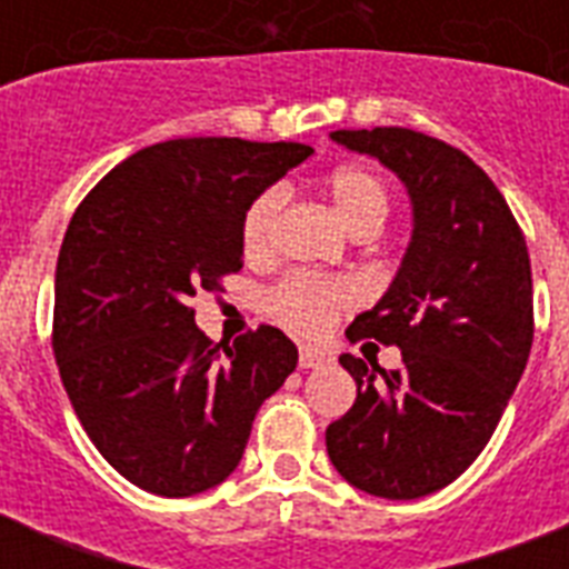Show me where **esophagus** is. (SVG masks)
Returning a JSON list of instances; mask_svg holds the SVG:
<instances>
[{
  "label": "esophagus",
  "instance_id": "34e87169",
  "mask_svg": "<svg viewBox=\"0 0 569 569\" xmlns=\"http://www.w3.org/2000/svg\"><path fill=\"white\" fill-rule=\"evenodd\" d=\"M298 363H301V369H319V366L328 363V355H325L321 348L303 346L301 357H298Z\"/></svg>",
  "mask_w": 569,
  "mask_h": 569
}]
</instances>
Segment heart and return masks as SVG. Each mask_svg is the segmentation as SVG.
I'll list each match as a JSON object with an SVG mask.
<instances>
[{"label": "heart", "instance_id": "obj_1", "mask_svg": "<svg viewBox=\"0 0 569 569\" xmlns=\"http://www.w3.org/2000/svg\"><path fill=\"white\" fill-rule=\"evenodd\" d=\"M328 197L337 214L357 239H372L389 214V189L383 177L369 164H342L328 177ZM289 191L286 186H268L259 191L241 218V244L253 257L274 248L277 230L283 221ZM357 289L342 277H321L295 271L268 292V312L286 328L319 337L342 316L355 310Z\"/></svg>", "mask_w": 569, "mask_h": 569}]
</instances>
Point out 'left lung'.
Returning <instances> with one entry per match:
<instances>
[{
	"mask_svg": "<svg viewBox=\"0 0 569 569\" xmlns=\"http://www.w3.org/2000/svg\"><path fill=\"white\" fill-rule=\"evenodd\" d=\"M333 141L378 156L413 200V239L389 292L351 321V342L401 348L378 375L339 363L357 401L328 425V455L357 490L419 499L451 485L502 419L535 339L526 236L493 180L463 150L413 129H339Z\"/></svg>",
	"mask_w": 569,
	"mask_h": 569,
	"instance_id": "left-lung-1",
	"label": "left lung"
}]
</instances>
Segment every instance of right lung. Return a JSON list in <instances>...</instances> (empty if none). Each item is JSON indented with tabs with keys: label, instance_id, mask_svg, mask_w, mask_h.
Listing matches in <instances>:
<instances>
[{
	"label": "right lung",
	"instance_id": "1",
	"mask_svg": "<svg viewBox=\"0 0 569 569\" xmlns=\"http://www.w3.org/2000/svg\"><path fill=\"white\" fill-rule=\"evenodd\" d=\"M310 153L173 138L123 159L76 206L58 250L52 355L84 433L141 490L177 499L221 485L262 401L295 372L283 330L212 342L191 298L239 271L248 203Z\"/></svg>",
	"mask_w": 569,
	"mask_h": 569
}]
</instances>
